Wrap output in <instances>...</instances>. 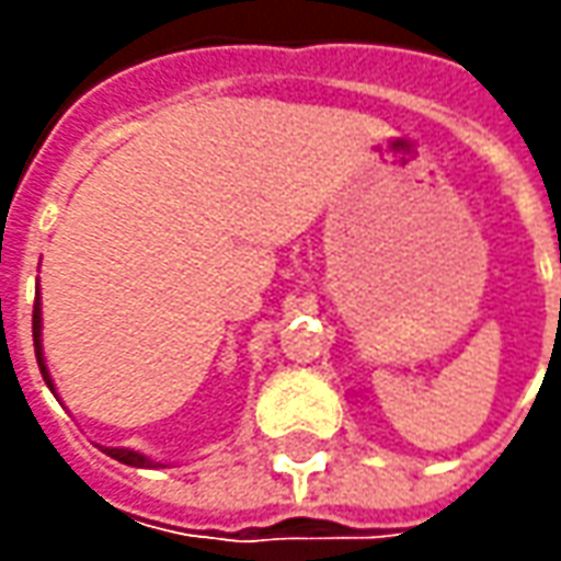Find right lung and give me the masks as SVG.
Returning a JSON list of instances; mask_svg holds the SVG:
<instances>
[{"label": "right lung", "instance_id": "right-lung-1", "mask_svg": "<svg viewBox=\"0 0 561 561\" xmlns=\"http://www.w3.org/2000/svg\"><path fill=\"white\" fill-rule=\"evenodd\" d=\"M33 346H36L39 375H43V380H46V387H49L55 397H58L55 380L53 375H49V365H46V353H43V302H39V287H36V306H33ZM96 446L105 453V456L118 459L121 465H130V468H168L164 462H156V459H149L146 453H140V449H130V446H102V443H96Z\"/></svg>", "mask_w": 561, "mask_h": 561}]
</instances>
